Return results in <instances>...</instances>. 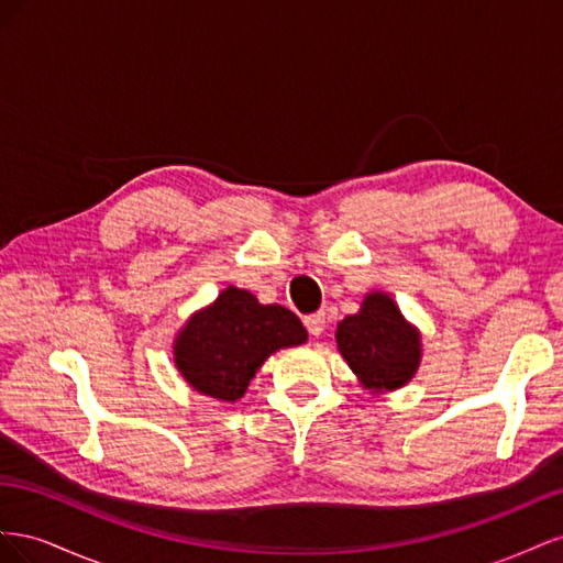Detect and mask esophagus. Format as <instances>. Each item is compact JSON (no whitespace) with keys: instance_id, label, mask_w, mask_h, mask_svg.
Listing matches in <instances>:
<instances>
[{"instance_id":"obj_1","label":"esophagus","mask_w":563,"mask_h":563,"mask_svg":"<svg viewBox=\"0 0 563 563\" xmlns=\"http://www.w3.org/2000/svg\"><path fill=\"white\" fill-rule=\"evenodd\" d=\"M305 327H308L310 335H321L323 327H327V314H323V312H317V314L305 317Z\"/></svg>"}]
</instances>
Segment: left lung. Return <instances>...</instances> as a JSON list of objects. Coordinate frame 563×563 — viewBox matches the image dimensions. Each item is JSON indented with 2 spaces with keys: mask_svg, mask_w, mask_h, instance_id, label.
Returning <instances> with one entry per match:
<instances>
[{
  "mask_svg": "<svg viewBox=\"0 0 563 563\" xmlns=\"http://www.w3.org/2000/svg\"><path fill=\"white\" fill-rule=\"evenodd\" d=\"M338 352L371 395L395 391L413 380L422 360V335L385 291L364 296L360 312L338 321Z\"/></svg>",
  "mask_w": 563,
  "mask_h": 563,
  "instance_id": "left-lung-1",
  "label": "left lung"
}]
</instances>
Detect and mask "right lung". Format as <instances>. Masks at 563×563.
<instances>
[{"label": "right lung", "mask_w": 563, "mask_h": 563, "mask_svg": "<svg viewBox=\"0 0 563 563\" xmlns=\"http://www.w3.org/2000/svg\"><path fill=\"white\" fill-rule=\"evenodd\" d=\"M308 340L300 319L282 305H263L246 288L228 286L187 319L174 340V362L203 397L236 401L267 356Z\"/></svg>", "instance_id": "add662e5"}]
</instances>
